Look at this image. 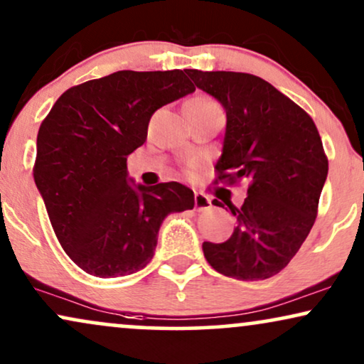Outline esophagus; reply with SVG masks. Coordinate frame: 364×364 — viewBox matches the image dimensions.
<instances>
[{"label":"esophagus","mask_w":364,"mask_h":364,"mask_svg":"<svg viewBox=\"0 0 364 364\" xmlns=\"http://www.w3.org/2000/svg\"><path fill=\"white\" fill-rule=\"evenodd\" d=\"M195 208L198 211L210 210L211 208V200L208 196H205L203 193H196V195H195Z\"/></svg>","instance_id":"esophagus-1"}]
</instances>
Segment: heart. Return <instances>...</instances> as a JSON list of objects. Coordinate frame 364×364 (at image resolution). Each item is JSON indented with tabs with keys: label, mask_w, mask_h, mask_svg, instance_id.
Here are the masks:
<instances>
[{
	"label": "heart",
	"mask_w": 364,
	"mask_h": 364,
	"mask_svg": "<svg viewBox=\"0 0 364 364\" xmlns=\"http://www.w3.org/2000/svg\"><path fill=\"white\" fill-rule=\"evenodd\" d=\"M186 105H193V107H198V109H211V107H218L213 100L208 99V97H193L186 102Z\"/></svg>",
	"instance_id": "heart-1"
}]
</instances>
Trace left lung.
Segmentation results:
<instances>
[{
  "instance_id": "1",
  "label": "left lung",
  "mask_w": 364,
  "mask_h": 364,
  "mask_svg": "<svg viewBox=\"0 0 364 364\" xmlns=\"http://www.w3.org/2000/svg\"><path fill=\"white\" fill-rule=\"evenodd\" d=\"M200 90L227 112L218 179H247L237 218L223 243L203 242L216 272L238 280L279 274L309 235L328 178L323 141L309 114L260 77L240 72L186 70ZM213 205L222 206L218 200Z\"/></svg>"
}]
</instances>
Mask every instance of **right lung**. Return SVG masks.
<instances>
[{"label": "right lung", "instance_id": "obj_1", "mask_svg": "<svg viewBox=\"0 0 364 364\" xmlns=\"http://www.w3.org/2000/svg\"><path fill=\"white\" fill-rule=\"evenodd\" d=\"M193 92L186 70H119L63 92L41 122L35 185L60 245L87 274L139 272L163 220L195 206L181 183L146 186L127 171L151 116Z\"/></svg>", "mask_w": 364, "mask_h": 364}]
</instances>
